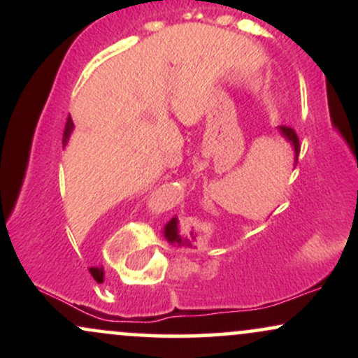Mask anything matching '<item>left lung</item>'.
Masks as SVG:
<instances>
[{"mask_svg": "<svg viewBox=\"0 0 358 358\" xmlns=\"http://www.w3.org/2000/svg\"><path fill=\"white\" fill-rule=\"evenodd\" d=\"M278 133L279 136L285 139L286 143H289L291 148H293L294 165H296L298 155H299V139L296 136V133H294L291 127H286V126H279ZM199 236L200 234L199 231H195V229H190V231L183 232L182 227H180L178 217L176 215L171 217V219L165 224V227H163V237H165L171 245H176V248H193V244H195L196 237Z\"/></svg>", "mask_w": 358, "mask_h": 358, "instance_id": "left-lung-1", "label": "left lung"}]
</instances>
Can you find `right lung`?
<instances>
[{
  "label": "right lung",
  "mask_w": 358,
  "mask_h": 358,
  "mask_svg": "<svg viewBox=\"0 0 358 358\" xmlns=\"http://www.w3.org/2000/svg\"><path fill=\"white\" fill-rule=\"evenodd\" d=\"M72 131H73V121H72V117H69L67 124H65V131H64V146H67ZM90 273H92L94 278H99L102 274V271L99 268H90Z\"/></svg>",
  "instance_id": "right-lung-1"
}]
</instances>
